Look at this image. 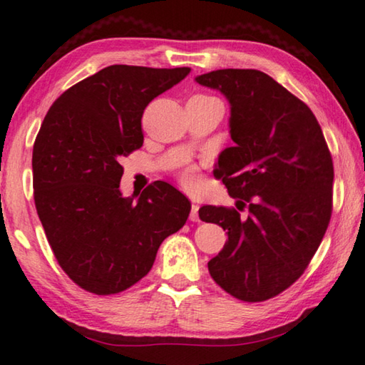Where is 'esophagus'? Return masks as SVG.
Here are the masks:
<instances>
[{"label":"esophagus","instance_id":"1","mask_svg":"<svg viewBox=\"0 0 365 365\" xmlns=\"http://www.w3.org/2000/svg\"><path fill=\"white\" fill-rule=\"evenodd\" d=\"M197 211H200V206H197V205H193V206H191L190 220H193V222H197V220H200V214H197Z\"/></svg>","mask_w":365,"mask_h":365}]
</instances>
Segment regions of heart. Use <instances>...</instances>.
Instances as JSON below:
<instances>
[{
  "label": "heart",
  "mask_w": 365,
  "mask_h": 365,
  "mask_svg": "<svg viewBox=\"0 0 365 365\" xmlns=\"http://www.w3.org/2000/svg\"><path fill=\"white\" fill-rule=\"evenodd\" d=\"M180 180H182V183L187 188L193 187V185L196 183V169L195 168H187V169H185L182 172V175H180Z\"/></svg>",
  "instance_id": "1"
}]
</instances>
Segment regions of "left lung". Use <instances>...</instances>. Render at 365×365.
Segmentation results:
<instances>
[{
  "instance_id": "1",
  "label": "left lung",
  "mask_w": 365,
  "mask_h": 365,
  "mask_svg": "<svg viewBox=\"0 0 365 365\" xmlns=\"http://www.w3.org/2000/svg\"><path fill=\"white\" fill-rule=\"evenodd\" d=\"M230 103L235 145L220 153L214 177L237 207L202 206L200 217L227 230L207 262L233 298H274L304 274L329 227L333 160L316 115L299 98L256 69H220L196 77ZM249 209L242 218L240 210Z\"/></svg>"
}]
</instances>
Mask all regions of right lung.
<instances>
[{
  "label": "right lung",
  "instance_id": "1",
  "mask_svg": "<svg viewBox=\"0 0 365 365\" xmlns=\"http://www.w3.org/2000/svg\"><path fill=\"white\" fill-rule=\"evenodd\" d=\"M190 67L114 64L66 90L34 143V200L54 257L85 292H125L151 270L191 202L168 182L123 197L119 160L143 146L141 117Z\"/></svg>",
  "mask_w": 365,
  "mask_h": 365
}]
</instances>
